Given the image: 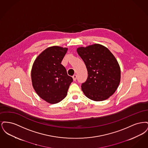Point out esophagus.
<instances>
[{"mask_svg": "<svg viewBox=\"0 0 148 148\" xmlns=\"http://www.w3.org/2000/svg\"><path fill=\"white\" fill-rule=\"evenodd\" d=\"M77 75H74L73 76V80H74V81H75L76 80V79H77Z\"/></svg>", "mask_w": 148, "mask_h": 148, "instance_id": "34e87169", "label": "esophagus"}]
</instances>
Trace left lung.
Instances as JSON below:
<instances>
[{"label": "left lung", "mask_w": 148, "mask_h": 148, "mask_svg": "<svg viewBox=\"0 0 148 148\" xmlns=\"http://www.w3.org/2000/svg\"><path fill=\"white\" fill-rule=\"evenodd\" d=\"M84 61L88 77L82 84L85 95L94 101H103L112 96L120 81L119 65L107 48L98 44L77 49Z\"/></svg>", "instance_id": "obj_1"}]
</instances>
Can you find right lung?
<instances>
[{
  "label": "right lung",
  "mask_w": 148,
  "mask_h": 148,
  "mask_svg": "<svg viewBox=\"0 0 148 148\" xmlns=\"http://www.w3.org/2000/svg\"><path fill=\"white\" fill-rule=\"evenodd\" d=\"M68 49L58 46L49 47L36 58L32 69V80L38 95L56 104L65 98L73 78L61 64Z\"/></svg>",
  "instance_id": "right-lung-1"
}]
</instances>
